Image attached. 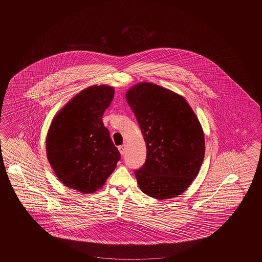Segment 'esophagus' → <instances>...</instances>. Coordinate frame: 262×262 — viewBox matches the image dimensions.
I'll list each match as a JSON object with an SVG mask.
<instances>
[{
  "label": "esophagus",
  "mask_w": 262,
  "mask_h": 262,
  "mask_svg": "<svg viewBox=\"0 0 262 262\" xmlns=\"http://www.w3.org/2000/svg\"><path fill=\"white\" fill-rule=\"evenodd\" d=\"M118 149H119L120 154L124 155L125 154V150H126V145H121V146L118 147Z\"/></svg>",
  "instance_id": "1"
}]
</instances>
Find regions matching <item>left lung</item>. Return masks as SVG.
<instances>
[{
    "instance_id": "1",
    "label": "left lung",
    "mask_w": 262,
    "mask_h": 262,
    "mask_svg": "<svg viewBox=\"0 0 262 262\" xmlns=\"http://www.w3.org/2000/svg\"><path fill=\"white\" fill-rule=\"evenodd\" d=\"M126 97L147 148L145 163L135 171L140 189L159 200L181 195L205 157L198 118L183 97L154 83H138Z\"/></svg>"
}]
</instances>
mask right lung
I'll return each instance as SVG.
<instances>
[{
    "mask_svg": "<svg viewBox=\"0 0 262 262\" xmlns=\"http://www.w3.org/2000/svg\"><path fill=\"white\" fill-rule=\"evenodd\" d=\"M114 89L91 86L75 96L53 120L46 140L48 160L58 180L83 194L103 186L121 159L103 126Z\"/></svg>",
    "mask_w": 262,
    "mask_h": 262,
    "instance_id": "add662e5",
    "label": "right lung"
}]
</instances>
